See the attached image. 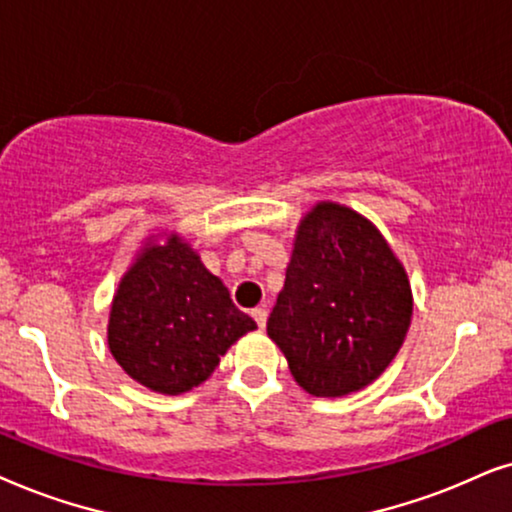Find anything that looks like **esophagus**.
<instances>
[{"label":"esophagus","mask_w":512,"mask_h":512,"mask_svg":"<svg viewBox=\"0 0 512 512\" xmlns=\"http://www.w3.org/2000/svg\"><path fill=\"white\" fill-rule=\"evenodd\" d=\"M267 316H269L267 309H252V318H255V323L260 330H264V325H267Z\"/></svg>","instance_id":"obj_1"}]
</instances>
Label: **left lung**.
Instances as JSON below:
<instances>
[{"label":"left lung","mask_w":512,"mask_h":512,"mask_svg":"<svg viewBox=\"0 0 512 512\" xmlns=\"http://www.w3.org/2000/svg\"><path fill=\"white\" fill-rule=\"evenodd\" d=\"M412 285L384 234L349 206L318 201L297 224L267 335L316 398L370 386L398 356Z\"/></svg>","instance_id":"left-lung-1"}]
</instances>
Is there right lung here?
<instances>
[{"instance_id": "right-lung-1", "label": "right lung", "mask_w": 512, "mask_h": 512, "mask_svg": "<svg viewBox=\"0 0 512 512\" xmlns=\"http://www.w3.org/2000/svg\"><path fill=\"white\" fill-rule=\"evenodd\" d=\"M255 320L238 311L220 278L175 231L149 236L114 292L107 346L128 377L180 395L215 372Z\"/></svg>"}]
</instances>
